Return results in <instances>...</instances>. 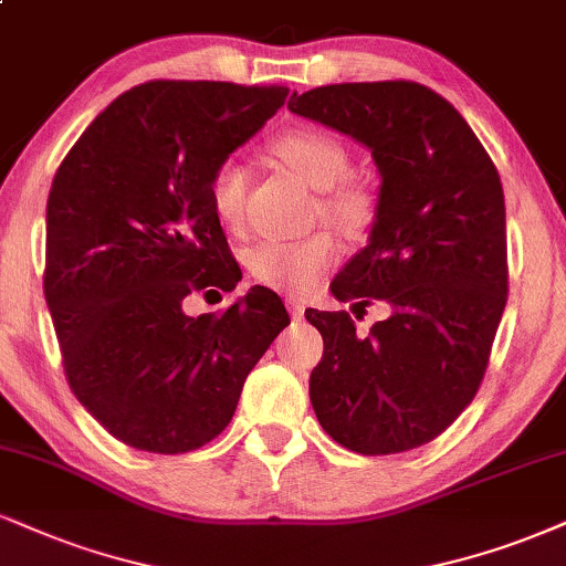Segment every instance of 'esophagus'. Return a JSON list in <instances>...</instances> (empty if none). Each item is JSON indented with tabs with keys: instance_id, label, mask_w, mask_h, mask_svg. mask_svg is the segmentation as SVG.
<instances>
[{
	"instance_id": "obj_1",
	"label": "esophagus",
	"mask_w": 566,
	"mask_h": 566,
	"mask_svg": "<svg viewBox=\"0 0 566 566\" xmlns=\"http://www.w3.org/2000/svg\"><path fill=\"white\" fill-rule=\"evenodd\" d=\"M285 306H289L291 317H294V319L304 317V302H302V298H296V296H289V298H285Z\"/></svg>"
}]
</instances>
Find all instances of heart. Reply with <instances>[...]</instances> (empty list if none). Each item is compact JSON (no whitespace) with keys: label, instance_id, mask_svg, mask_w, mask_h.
I'll use <instances>...</instances> for the list:
<instances>
[{"label":"heart","instance_id":"1","mask_svg":"<svg viewBox=\"0 0 566 566\" xmlns=\"http://www.w3.org/2000/svg\"><path fill=\"white\" fill-rule=\"evenodd\" d=\"M272 151L289 165L306 186L327 191L323 212L327 220L346 230H361L369 222L373 205L367 193L357 188H336L348 172V151L338 138L315 128L289 130L272 144ZM249 172L241 163H226L214 172L209 186V199L218 220L226 228H239L247 205ZM340 243L333 233L306 235L302 241H260L249 249L247 268L256 283L283 294L306 296L323 283L325 272L338 262Z\"/></svg>","mask_w":566,"mask_h":566}]
</instances>
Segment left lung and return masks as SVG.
<instances>
[{"instance_id":"left-lung-1","label":"left lung","mask_w":566,"mask_h":566,"mask_svg":"<svg viewBox=\"0 0 566 566\" xmlns=\"http://www.w3.org/2000/svg\"><path fill=\"white\" fill-rule=\"evenodd\" d=\"M291 113L352 136L380 172L367 247L331 283L390 315L359 336L348 312L306 310L325 340L310 399L346 449L430 443L475 399L506 306V209L496 165L443 96L411 81L336 83Z\"/></svg>"}]
</instances>
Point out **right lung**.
<instances>
[{
  "label": "right lung",
  "instance_id": "add662e5",
  "mask_svg": "<svg viewBox=\"0 0 566 566\" xmlns=\"http://www.w3.org/2000/svg\"><path fill=\"white\" fill-rule=\"evenodd\" d=\"M285 96L283 86L142 83L96 115L52 180L44 296L62 365L75 399L134 449L186 453L218 438L291 323L264 285L222 315L184 310L188 296L241 281L209 186Z\"/></svg>",
  "mask_w": 566,
  "mask_h": 566
}]
</instances>
